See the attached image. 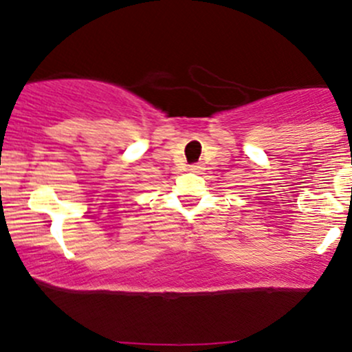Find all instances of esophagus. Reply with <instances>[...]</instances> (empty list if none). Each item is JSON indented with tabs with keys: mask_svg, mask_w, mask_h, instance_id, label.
<instances>
[{
	"mask_svg": "<svg viewBox=\"0 0 352 352\" xmlns=\"http://www.w3.org/2000/svg\"><path fill=\"white\" fill-rule=\"evenodd\" d=\"M201 168H204V167H201L200 164H193V165H190V170H192V172H200Z\"/></svg>",
	"mask_w": 352,
	"mask_h": 352,
	"instance_id": "obj_1",
	"label": "esophagus"
}]
</instances>
